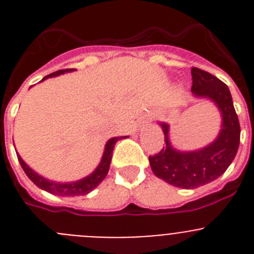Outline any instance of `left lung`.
<instances>
[{
	"label": "left lung",
	"mask_w": 254,
	"mask_h": 254,
	"mask_svg": "<svg viewBox=\"0 0 254 254\" xmlns=\"http://www.w3.org/2000/svg\"><path fill=\"white\" fill-rule=\"evenodd\" d=\"M191 92L195 98L209 99L219 111L222 123L217 138L203 148L181 151L171 143L170 126L159 122L166 146L148 157L157 178L181 189H195L222 176L236 157L241 139L238 116L227 84L201 69L191 68Z\"/></svg>",
	"instance_id": "left-lung-1"
}]
</instances>
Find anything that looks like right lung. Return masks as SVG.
I'll use <instances>...</instances> for the list:
<instances>
[{
	"mask_svg": "<svg viewBox=\"0 0 254 254\" xmlns=\"http://www.w3.org/2000/svg\"><path fill=\"white\" fill-rule=\"evenodd\" d=\"M74 70H75V69H63V70H58L55 71V73H51L49 74V75H46L43 80L49 78H54V76L62 75V74L65 73H71V71ZM122 138H125V137H113V138H109L108 141H107L106 146H104V151L103 155H102L101 162L98 164V166L95 167L94 171H93L92 174H89L88 176H85V178L80 179V180L68 181V183H60V181L49 180V179L39 175L36 171H34V170L22 160V157H21L17 152L16 153H17L18 162H20L21 167L24 169L25 174H26L27 178H29L37 188H40L41 190H45V191L50 192V194L58 195V196H79V195L89 194L93 189H95V188L104 180V178H106L107 174H108L113 148H115L116 143Z\"/></svg>",
	"mask_w": 254,
	"mask_h": 254,
	"instance_id": "obj_1",
	"label": "right lung"
}]
</instances>
